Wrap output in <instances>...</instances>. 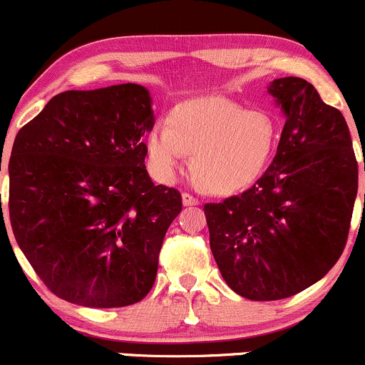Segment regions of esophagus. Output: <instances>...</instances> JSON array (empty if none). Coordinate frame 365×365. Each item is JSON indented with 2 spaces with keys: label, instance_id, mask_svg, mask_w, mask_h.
I'll use <instances>...</instances> for the list:
<instances>
[{
  "label": "esophagus",
  "instance_id": "esophagus-1",
  "mask_svg": "<svg viewBox=\"0 0 365 365\" xmlns=\"http://www.w3.org/2000/svg\"><path fill=\"white\" fill-rule=\"evenodd\" d=\"M182 204L186 205H198V198H195L193 195H190V193H182Z\"/></svg>",
  "mask_w": 365,
  "mask_h": 365
}]
</instances>
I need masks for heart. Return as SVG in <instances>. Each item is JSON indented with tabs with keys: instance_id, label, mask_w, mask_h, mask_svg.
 <instances>
[{
	"instance_id": "b5f03b06",
	"label": "heart",
	"mask_w": 365,
	"mask_h": 365,
	"mask_svg": "<svg viewBox=\"0 0 365 365\" xmlns=\"http://www.w3.org/2000/svg\"><path fill=\"white\" fill-rule=\"evenodd\" d=\"M280 129L266 110H247L223 97L190 101L172 110L167 125L145 140L153 174L172 182L191 156V172L207 191L236 193L254 184L272 163Z\"/></svg>"
}]
</instances>
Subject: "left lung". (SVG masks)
<instances>
[{
  "instance_id": "obj_1",
  "label": "left lung",
  "mask_w": 365,
  "mask_h": 365,
  "mask_svg": "<svg viewBox=\"0 0 365 365\" xmlns=\"http://www.w3.org/2000/svg\"><path fill=\"white\" fill-rule=\"evenodd\" d=\"M268 92L286 118L272 165L250 190L204 205L223 280L255 302L289 298L330 272L346 247L359 190L341 111L302 78L273 79Z\"/></svg>"
}]
</instances>
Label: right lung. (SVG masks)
<instances>
[{
    "label": "right lung",
    "instance_id": "add662e5",
    "mask_svg": "<svg viewBox=\"0 0 365 365\" xmlns=\"http://www.w3.org/2000/svg\"><path fill=\"white\" fill-rule=\"evenodd\" d=\"M150 103L149 90L136 83L67 90L14 140V236L61 300L111 309L136 304L153 289L182 198L147 174L142 136L154 125Z\"/></svg>",
    "mask_w": 365,
    "mask_h": 365
}]
</instances>
